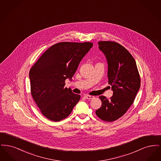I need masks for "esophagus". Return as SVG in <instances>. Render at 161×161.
Returning <instances> with one entry per match:
<instances>
[{
  "label": "esophagus",
  "mask_w": 161,
  "mask_h": 161,
  "mask_svg": "<svg viewBox=\"0 0 161 161\" xmlns=\"http://www.w3.org/2000/svg\"><path fill=\"white\" fill-rule=\"evenodd\" d=\"M84 97H85L86 99H87V100H91V99H93V98H95L94 96L89 95H86L84 96Z\"/></svg>",
  "instance_id": "34e87169"
}]
</instances>
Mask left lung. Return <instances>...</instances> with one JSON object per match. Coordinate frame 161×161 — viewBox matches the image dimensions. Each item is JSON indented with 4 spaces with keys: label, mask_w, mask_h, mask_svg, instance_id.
Listing matches in <instances>:
<instances>
[{
    "label": "left lung",
    "mask_w": 161,
    "mask_h": 161,
    "mask_svg": "<svg viewBox=\"0 0 161 161\" xmlns=\"http://www.w3.org/2000/svg\"><path fill=\"white\" fill-rule=\"evenodd\" d=\"M98 45L107 59L108 82L114 93L109 100L99 97L102 105L95 113L101 119L113 122L133 103L140 88V75L134 58L124 46L111 41L99 42Z\"/></svg>",
    "instance_id": "1"
}]
</instances>
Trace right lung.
<instances>
[{"label": "right lung", "mask_w": 161, "mask_h": 161, "mask_svg": "<svg viewBox=\"0 0 161 161\" xmlns=\"http://www.w3.org/2000/svg\"><path fill=\"white\" fill-rule=\"evenodd\" d=\"M93 46L91 42H63L51 46L30 70L31 95L47 119L60 121L69 116L80 95L64 87L79 63Z\"/></svg>", "instance_id": "1"}]
</instances>
